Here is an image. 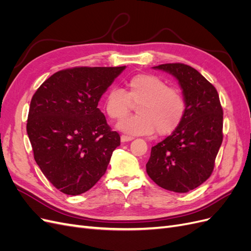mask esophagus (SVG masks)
<instances>
[{
  "instance_id": "obj_1",
  "label": "esophagus",
  "mask_w": 251,
  "mask_h": 251,
  "mask_svg": "<svg viewBox=\"0 0 251 251\" xmlns=\"http://www.w3.org/2000/svg\"><path fill=\"white\" fill-rule=\"evenodd\" d=\"M120 139L123 142H126V141H131L134 139V137H132V136H127V135H121L120 136Z\"/></svg>"
}]
</instances>
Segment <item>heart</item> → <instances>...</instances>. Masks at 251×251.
I'll list each match as a JSON object with an SVG mask.
<instances>
[{"mask_svg": "<svg viewBox=\"0 0 251 251\" xmlns=\"http://www.w3.org/2000/svg\"><path fill=\"white\" fill-rule=\"evenodd\" d=\"M127 91L112 87L104 96L103 107L113 120L128 115L132 104L138 105V115L118 124V128L130 135L165 136L181 125L186 113V100L178 89L170 88L153 74L134 75L126 82Z\"/></svg>", "mask_w": 251, "mask_h": 251, "instance_id": "1", "label": "heart"}]
</instances>
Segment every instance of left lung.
I'll return each instance as SVG.
<instances>
[{"label": "left lung", "instance_id": "left-lung-1", "mask_svg": "<svg viewBox=\"0 0 251 251\" xmlns=\"http://www.w3.org/2000/svg\"><path fill=\"white\" fill-rule=\"evenodd\" d=\"M154 68L179 80L186 113L173 134L151 148L147 173L164 189L187 193L214 171L223 140V109L216 88L193 67L174 63Z\"/></svg>", "mask_w": 251, "mask_h": 251}]
</instances>
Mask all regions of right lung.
<instances>
[{
	"mask_svg": "<svg viewBox=\"0 0 251 251\" xmlns=\"http://www.w3.org/2000/svg\"><path fill=\"white\" fill-rule=\"evenodd\" d=\"M123 67H74L45 80L30 102L27 133L34 160L51 184L76 196L107 171L120 136L97 108Z\"/></svg>",
	"mask_w": 251,
	"mask_h": 251,
	"instance_id": "obj_1",
	"label": "right lung"
}]
</instances>
